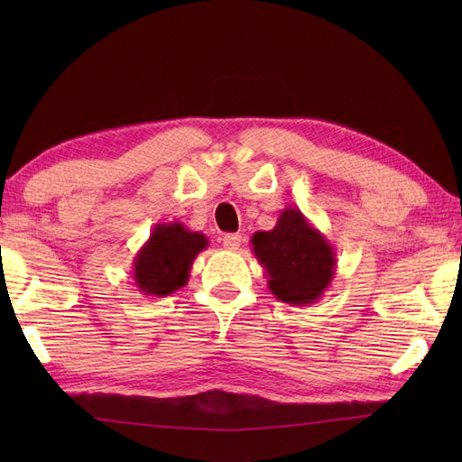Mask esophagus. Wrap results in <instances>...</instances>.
I'll return each instance as SVG.
<instances>
[{
  "label": "esophagus",
  "mask_w": 462,
  "mask_h": 462,
  "mask_svg": "<svg viewBox=\"0 0 462 462\" xmlns=\"http://www.w3.org/2000/svg\"><path fill=\"white\" fill-rule=\"evenodd\" d=\"M222 244H224L226 250H238L240 244H242V236H240V234H224Z\"/></svg>",
  "instance_id": "esophagus-1"
}]
</instances>
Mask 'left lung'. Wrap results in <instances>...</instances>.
Masks as SVG:
<instances>
[{"label":"left lung","instance_id":"obj_1","mask_svg":"<svg viewBox=\"0 0 462 462\" xmlns=\"http://www.w3.org/2000/svg\"><path fill=\"white\" fill-rule=\"evenodd\" d=\"M250 242L273 298L290 306L318 301L336 278V250L296 206L283 208L276 226Z\"/></svg>","mask_w":462,"mask_h":462}]
</instances>
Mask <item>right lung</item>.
I'll use <instances>...</instances> for the list:
<instances>
[{"label": "right lung", "mask_w": 462, "mask_h": 462, "mask_svg": "<svg viewBox=\"0 0 462 462\" xmlns=\"http://www.w3.org/2000/svg\"><path fill=\"white\" fill-rule=\"evenodd\" d=\"M206 248L208 238L180 222L156 224L133 260L134 286L143 296H171L189 283L192 263Z\"/></svg>", "instance_id": "right-lung-1"}]
</instances>
